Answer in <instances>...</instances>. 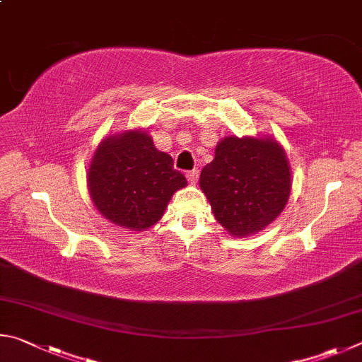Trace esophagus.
Instances as JSON below:
<instances>
[{
    "mask_svg": "<svg viewBox=\"0 0 362 362\" xmlns=\"http://www.w3.org/2000/svg\"><path fill=\"white\" fill-rule=\"evenodd\" d=\"M186 177H187V181L191 182V185H195V182H197V180H199V171H197V170L187 171V173H186Z\"/></svg>",
    "mask_w": 362,
    "mask_h": 362,
    "instance_id": "1",
    "label": "esophagus"
}]
</instances>
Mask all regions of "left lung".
<instances>
[{"label":"left lung","mask_w":362,"mask_h":362,"mask_svg":"<svg viewBox=\"0 0 362 362\" xmlns=\"http://www.w3.org/2000/svg\"><path fill=\"white\" fill-rule=\"evenodd\" d=\"M200 187L218 223L233 237H248L286 206L291 168L274 138L226 136L202 170Z\"/></svg>","instance_id":"left-lung-1"}]
</instances>
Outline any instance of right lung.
I'll return each instance as SVG.
<instances>
[{
	"instance_id": "right-lung-1",
	"label": "right lung",
	"mask_w": 362,
	"mask_h": 362,
	"mask_svg": "<svg viewBox=\"0 0 362 362\" xmlns=\"http://www.w3.org/2000/svg\"><path fill=\"white\" fill-rule=\"evenodd\" d=\"M187 185L173 158L158 151L143 130L106 136L87 173L93 205L106 219L132 230H146L163 216L177 189Z\"/></svg>"
}]
</instances>
